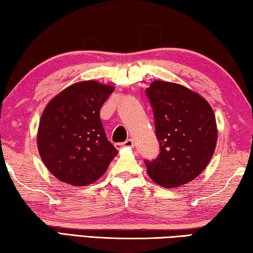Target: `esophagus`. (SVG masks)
I'll return each instance as SVG.
<instances>
[{
  "instance_id": "34e87169",
  "label": "esophagus",
  "mask_w": 253,
  "mask_h": 253,
  "mask_svg": "<svg viewBox=\"0 0 253 253\" xmlns=\"http://www.w3.org/2000/svg\"><path fill=\"white\" fill-rule=\"evenodd\" d=\"M134 146V140L132 139H127L126 142L121 143V144H116V147L117 148H122V147H132Z\"/></svg>"
}]
</instances>
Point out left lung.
I'll return each mask as SVG.
<instances>
[{
    "label": "left lung",
    "mask_w": 253,
    "mask_h": 253,
    "mask_svg": "<svg viewBox=\"0 0 253 253\" xmlns=\"http://www.w3.org/2000/svg\"><path fill=\"white\" fill-rule=\"evenodd\" d=\"M160 154L145 161L148 176L166 188L193 181L215 151L217 128L209 102L182 84L153 81L146 88Z\"/></svg>",
    "instance_id": "obj_1"
}]
</instances>
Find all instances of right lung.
Returning <instances> with one entry per match:
<instances>
[{"instance_id": "obj_1", "label": "right lung", "mask_w": 253, "mask_h": 253, "mask_svg": "<svg viewBox=\"0 0 253 253\" xmlns=\"http://www.w3.org/2000/svg\"><path fill=\"white\" fill-rule=\"evenodd\" d=\"M115 87L93 80L71 84L42 113L38 149L59 181L85 186L99 179L118 151L106 137L100 108Z\"/></svg>"}]
</instances>
